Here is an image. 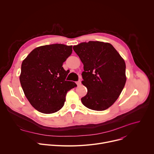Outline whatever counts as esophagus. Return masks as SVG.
<instances>
[{
	"label": "esophagus",
	"mask_w": 154,
	"mask_h": 154,
	"mask_svg": "<svg viewBox=\"0 0 154 154\" xmlns=\"http://www.w3.org/2000/svg\"><path fill=\"white\" fill-rule=\"evenodd\" d=\"M77 86H80L81 85V81L80 80H78L77 82H76Z\"/></svg>",
	"instance_id": "obj_1"
}]
</instances>
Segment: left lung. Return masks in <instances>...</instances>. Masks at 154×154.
I'll return each instance as SVG.
<instances>
[{
	"label": "left lung",
	"mask_w": 154,
	"mask_h": 154,
	"mask_svg": "<svg viewBox=\"0 0 154 154\" xmlns=\"http://www.w3.org/2000/svg\"><path fill=\"white\" fill-rule=\"evenodd\" d=\"M73 49L83 64L82 83L88 92L81 99L82 103L93 110H105L115 103L125 86L124 60L108 42H83Z\"/></svg>",
	"instance_id": "obj_1"
}]
</instances>
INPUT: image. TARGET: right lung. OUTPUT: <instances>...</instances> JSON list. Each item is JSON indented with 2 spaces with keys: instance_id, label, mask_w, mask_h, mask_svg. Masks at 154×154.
<instances>
[{
  "instance_id": "add662e5",
  "label": "right lung",
  "mask_w": 154,
  "mask_h": 154,
  "mask_svg": "<svg viewBox=\"0 0 154 154\" xmlns=\"http://www.w3.org/2000/svg\"><path fill=\"white\" fill-rule=\"evenodd\" d=\"M72 46L62 44L33 49L23 61L19 77L26 97L38 112L51 114L63 106L67 92L77 85L65 80L68 71L62 66L71 55Z\"/></svg>"
}]
</instances>
